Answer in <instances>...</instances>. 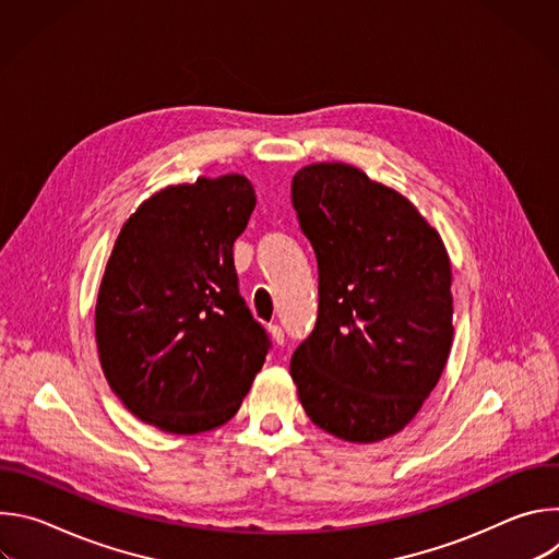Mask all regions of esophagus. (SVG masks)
Here are the masks:
<instances>
[{"instance_id": "34e87169", "label": "esophagus", "mask_w": 559, "mask_h": 559, "mask_svg": "<svg viewBox=\"0 0 559 559\" xmlns=\"http://www.w3.org/2000/svg\"><path fill=\"white\" fill-rule=\"evenodd\" d=\"M270 334H272V341L276 345H285V334H283V330L278 325H270Z\"/></svg>"}]
</instances>
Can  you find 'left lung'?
Here are the masks:
<instances>
[{
	"label": "left lung",
	"mask_w": 559,
	"mask_h": 559,
	"mask_svg": "<svg viewBox=\"0 0 559 559\" xmlns=\"http://www.w3.org/2000/svg\"><path fill=\"white\" fill-rule=\"evenodd\" d=\"M292 205L318 263V318L289 362L300 405L341 440H384L447 365L449 254L412 201L347 164L300 168Z\"/></svg>",
	"instance_id": "1"
}]
</instances>
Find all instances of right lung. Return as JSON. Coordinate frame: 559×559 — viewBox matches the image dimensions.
Listing matches in <instances>:
<instances>
[{
	"label": "right lung",
	"mask_w": 559,
	"mask_h": 559,
	"mask_svg": "<svg viewBox=\"0 0 559 559\" xmlns=\"http://www.w3.org/2000/svg\"><path fill=\"white\" fill-rule=\"evenodd\" d=\"M257 205L241 175L168 186L123 223L95 309L110 389L168 433L225 425L261 371L270 338L238 294L231 246Z\"/></svg>",
	"instance_id": "add662e5"
}]
</instances>
